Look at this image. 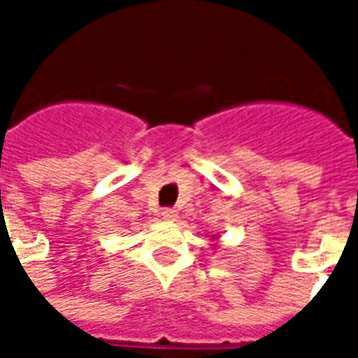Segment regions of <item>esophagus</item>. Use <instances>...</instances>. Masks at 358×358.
<instances>
[{"mask_svg":"<svg viewBox=\"0 0 358 358\" xmlns=\"http://www.w3.org/2000/svg\"><path fill=\"white\" fill-rule=\"evenodd\" d=\"M161 217H163L164 220H176L178 215H176V210L174 209H164L163 213H161Z\"/></svg>","mask_w":358,"mask_h":358,"instance_id":"obj_1","label":"esophagus"}]
</instances>
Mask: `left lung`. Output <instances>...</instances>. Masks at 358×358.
I'll return each mask as SVG.
<instances>
[{
	"label": "left lung",
	"instance_id": "left-lung-1",
	"mask_svg": "<svg viewBox=\"0 0 358 358\" xmlns=\"http://www.w3.org/2000/svg\"><path fill=\"white\" fill-rule=\"evenodd\" d=\"M213 240H215V238H213Z\"/></svg>",
	"mask_w": 358,
	"mask_h": 358
}]
</instances>
